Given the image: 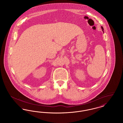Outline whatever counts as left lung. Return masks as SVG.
<instances>
[{
    "mask_svg": "<svg viewBox=\"0 0 123 123\" xmlns=\"http://www.w3.org/2000/svg\"><path fill=\"white\" fill-rule=\"evenodd\" d=\"M101 29H102V31H103V27L102 26H101Z\"/></svg>",
    "mask_w": 123,
    "mask_h": 123,
    "instance_id": "1",
    "label": "left lung"
}]
</instances>
